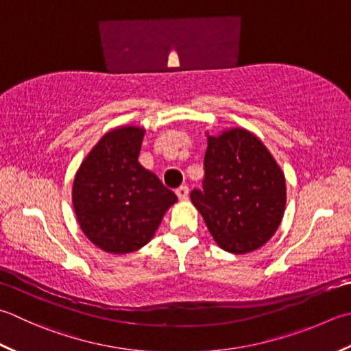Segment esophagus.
Instances as JSON below:
<instances>
[{"label": "esophagus", "instance_id": "1", "mask_svg": "<svg viewBox=\"0 0 351 351\" xmlns=\"http://www.w3.org/2000/svg\"><path fill=\"white\" fill-rule=\"evenodd\" d=\"M189 193H190V190H189V187L187 185H182V187H180L176 190V196H178V199H180V201H187L189 199Z\"/></svg>", "mask_w": 351, "mask_h": 351}]
</instances>
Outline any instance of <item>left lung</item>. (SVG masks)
Listing matches in <instances>:
<instances>
[{
  "label": "left lung",
  "instance_id": "left-lung-1",
  "mask_svg": "<svg viewBox=\"0 0 351 351\" xmlns=\"http://www.w3.org/2000/svg\"><path fill=\"white\" fill-rule=\"evenodd\" d=\"M207 143L204 190L191 191V204L222 250L246 254L262 248L285 215L283 170L248 129L207 132Z\"/></svg>",
  "mask_w": 351,
  "mask_h": 351
}]
</instances>
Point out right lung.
<instances>
[{"label":"right lung","instance_id":"add662e5","mask_svg":"<svg viewBox=\"0 0 351 351\" xmlns=\"http://www.w3.org/2000/svg\"><path fill=\"white\" fill-rule=\"evenodd\" d=\"M141 126L109 130L75 171L73 207L80 230L109 254L143 248L178 197L138 162Z\"/></svg>","mask_w":351,"mask_h":351}]
</instances>
